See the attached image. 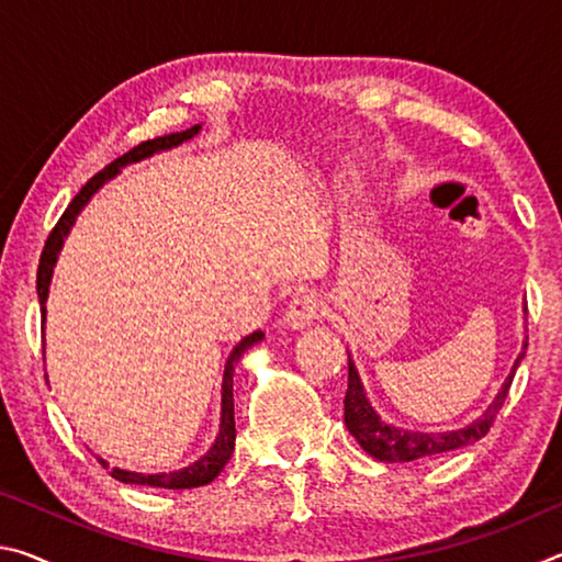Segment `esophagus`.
I'll use <instances>...</instances> for the list:
<instances>
[{"mask_svg": "<svg viewBox=\"0 0 562 562\" xmlns=\"http://www.w3.org/2000/svg\"><path fill=\"white\" fill-rule=\"evenodd\" d=\"M322 315H325V302H322L317 294L302 292L297 297H292L288 310H284V322L294 329H304Z\"/></svg>", "mask_w": 562, "mask_h": 562, "instance_id": "1", "label": "esophagus"}]
</instances>
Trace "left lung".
Wrapping results in <instances>:
<instances>
[{"label":"left lung","instance_id":"1","mask_svg":"<svg viewBox=\"0 0 562 562\" xmlns=\"http://www.w3.org/2000/svg\"><path fill=\"white\" fill-rule=\"evenodd\" d=\"M528 339L522 341V351L520 357L513 364L510 374L503 382L498 396L493 398V404L486 408V414L481 418H475L471 426L459 431H443V434H416V431H404V429H394V426L384 424L382 418L374 414V408L369 406L364 389H361V382L357 376V369L349 359V384H347V396H345V424L349 434L359 441L361 449H364L369 456H374L379 461H416V459H434V456L461 449V446H469L473 441L483 439L491 431V426L496 424V416L501 412L503 402H506L508 389L513 384V376H516V369L520 364L522 355H526Z\"/></svg>","mask_w":562,"mask_h":562}]
</instances>
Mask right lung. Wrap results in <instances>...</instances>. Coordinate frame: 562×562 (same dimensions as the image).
Here are the masks:
<instances>
[{
	"label": "right lung",
	"instance_id": "obj_1",
	"mask_svg": "<svg viewBox=\"0 0 562 562\" xmlns=\"http://www.w3.org/2000/svg\"><path fill=\"white\" fill-rule=\"evenodd\" d=\"M198 128L201 126H190L186 131H176V133H166V136H158V138H150L144 140V144L133 146L128 154H123L121 158L111 160L106 168H101L97 176H91L87 180V186H83L79 193H76L74 201L69 203V207L61 213L59 223L52 227L49 237H46L44 243V250H42V258H40V270H36V292H40V304H42V317L46 315V294H49V282H52V270H54V262H56V255H59L61 245H64V237L69 233V227L74 225L76 215L83 205L89 203V198L97 193V190L106 183L109 178H113L119 173V168L123 164H131V160H140L150 154H156V150H164L170 146H178L183 144V140L193 138ZM262 339V331H252L250 337H245L240 345L233 349L231 359H227L225 364V374H223V416H221V434H217V441L213 443V449L207 451L201 461H195L193 465H188V469H180L173 473H156V475H144V473H131V471H123V469H111L109 473L113 479H119L123 483H138V486H150V488H198V486H205V483H211L217 473L225 469V463L231 461L233 449H235V408H233V374H235V364L237 359H240L247 349H250L255 341ZM103 465L109 469L106 461H101Z\"/></svg>",
	"mask_w": 562,
	"mask_h": 562
}]
</instances>
